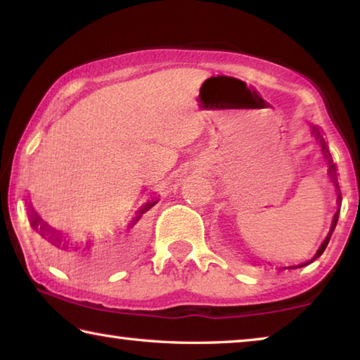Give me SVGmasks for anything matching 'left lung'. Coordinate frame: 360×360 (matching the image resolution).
I'll return each mask as SVG.
<instances>
[{"instance_id": "1", "label": "left lung", "mask_w": 360, "mask_h": 360, "mask_svg": "<svg viewBox=\"0 0 360 360\" xmlns=\"http://www.w3.org/2000/svg\"><path fill=\"white\" fill-rule=\"evenodd\" d=\"M313 135H314V138L318 139L319 141V144H321V148H322V154H324V157L327 158V162H328V176H330L332 178V182L335 184V187H337V192H338V203L341 202V193H340V188H338V182H337V167H335V163H333V160H332V157H330V152H328V149H327V144H326V141H324V138L321 136V133H319V130L316 129V127H313ZM338 214H340V210L335 212V216H333V221H332V227H330V231H328V235L326 236V240H324V243H322L321 245V248L318 249V252H316V255L314 257L311 259V260H308V262H304V264H300V265H292V266H284L283 270H285V268H300V266H304V265H308V264H311L313 260H316L319 257V255L326 251V248H327V245H328V241H330V236H332V233H333V230H335V225H337V222H338Z\"/></svg>"}]
</instances>
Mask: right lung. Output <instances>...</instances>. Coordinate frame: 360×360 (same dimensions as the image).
Masks as SVG:
<instances>
[{"instance_id":"right-lung-1","label":"right lung","mask_w":360,"mask_h":360,"mask_svg":"<svg viewBox=\"0 0 360 360\" xmlns=\"http://www.w3.org/2000/svg\"><path fill=\"white\" fill-rule=\"evenodd\" d=\"M157 202H149V203H146L144 206H143V208L141 210H139V212H138V216L135 217V219H133V221H131V227H133V225H135L138 221H139V219H141V216L144 214V212L146 211H149L150 208H152V206H154ZM38 224H39V219H38V216H36V214H33L32 216V225H33V227L36 229V227H38ZM39 230H41V233H42V236H44V231H46V229H44V224H42L41 225V227H39ZM56 243H58V238H56Z\"/></svg>"}]
</instances>
